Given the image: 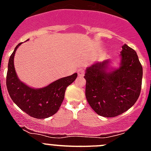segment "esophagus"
Instances as JSON below:
<instances>
[{"label": "esophagus", "mask_w": 151, "mask_h": 151, "mask_svg": "<svg viewBox=\"0 0 151 151\" xmlns=\"http://www.w3.org/2000/svg\"><path fill=\"white\" fill-rule=\"evenodd\" d=\"M77 73H78L79 77H83L84 75H85V69L83 68H80L77 70Z\"/></svg>", "instance_id": "1"}]
</instances>
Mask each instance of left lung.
I'll return each instance as SVG.
<instances>
[{"mask_svg":"<svg viewBox=\"0 0 151 151\" xmlns=\"http://www.w3.org/2000/svg\"><path fill=\"white\" fill-rule=\"evenodd\" d=\"M117 68L110 60L97 62L85 70V96L91 107L100 116L114 117L130 109L141 93L143 69L137 53L122 47Z\"/></svg>","mask_w":151,"mask_h":151,"instance_id":"1","label":"left lung"}]
</instances>
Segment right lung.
Instances as JSON below:
<instances>
[{"label":"right lung","mask_w":151,"mask_h":151,"mask_svg":"<svg viewBox=\"0 0 151 151\" xmlns=\"http://www.w3.org/2000/svg\"><path fill=\"white\" fill-rule=\"evenodd\" d=\"M21 44L16 47L9 59L6 80L8 93L17 106L30 116L48 118L58 111L64 99L66 88L76 80L77 73L59 78L41 88L29 87L19 80L14 67L13 60L16 50Z\"/></svg>","instance_id":"add662e5"}]
</instances>
